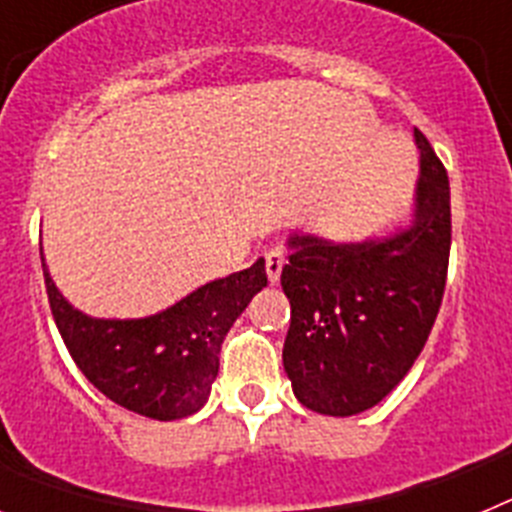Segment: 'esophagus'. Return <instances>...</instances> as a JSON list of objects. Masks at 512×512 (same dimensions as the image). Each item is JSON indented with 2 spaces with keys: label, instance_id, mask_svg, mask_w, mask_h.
<instances>
[{
  "label": "esophagus",
  "instance_id": "34e87169",
  "mask_svg": "<svg viewBox=\"0 0 512 512\" xmlns=\"http://www.w3.org/2000/svg\"><path fill=\"white\" fill-rule=\"evenodd\" d=\"M266 261V277H269L271 284H277L279 277H282V269H284V251L282 248H271L269 253L264 256Z\"/></svg>",
  "mask_w": 512,
  "mask_h": 512
}]
</instances>
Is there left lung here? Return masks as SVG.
Instances as JSON below:
<instances>
[{
  "label": "left lung",
  "mask_w": 512,
  "mask_h": 512,
  "mask_svg": "<svg viewBox=\"0 0 512 512\" xmlns=\"http://www.w3.org/2000/svg\"><path fill=\"white\" fill-rule=\"evenodd\" d=\"M420 179L408 228L361 243L289 238L282 361L292 390L320 415L364 413L395 390L436 323L451 251L449 176L415 130Z\"/></svg>",
  "instance_id": "8db88e82"
}]
</instances>
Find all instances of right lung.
I'll list each match as a JSON object with an SVG mask.
<instances>
[{"instance_id": "1", "label": "right lung", "mask_w": 512, "mask_h": 512, "mask_svg": "<svg viewBox=\"0 0 512 512\" xmlns=\"http://www.w3.org/2000/svg\"><path fill=\"white\" fill-rule=\"evenodd\" d=\"M53 320L81 374L120 408L153 420L194 415L210 397L230 325L266 287L259 259L215 279L166 310L135 320H104L76 310L53 284L40 248Z\"/></svg>"}]
</instances>
